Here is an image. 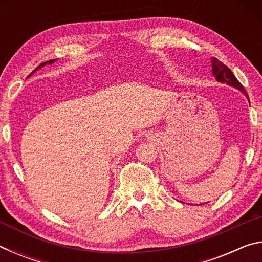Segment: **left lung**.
I'll use <instances>...</instances> for the list:
<instances>
[{"mask_svg":"<svg viewBox=\"0 0 262 262\" xmlns=\"http://www.w3.org/2000/svg\"><path fill=\"white\" fill-rule=\"evenodd\" d=\"M211 67H212L211 68L212 75H214V77L216 78L217 82L225 83L230 86L237 89V90L242 91L243 94L245 95L246 98H248L246 91L244 90V86L242 85L241 83H239V81L236 78V76H234L233 73L227 67V66H225L224 63H222V62L219 61L217 59H211ZM248 101H250V99H248ZM202 205H203V203H202Z\"/></svg>","mask_w":262,"mask_h":262,"instance_id":"8db88e82","label":"left lung"}]
</instances>
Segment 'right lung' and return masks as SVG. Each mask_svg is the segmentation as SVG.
<instances>
[{
    "label": "right lung",
    "instance_id": "right-lung-1",
    "mask_svg": "<svg viewBox=\"0 0 262 262\" xmlns=\"http://www.w3.org/2000/svg\"><path fill=\"white\" fill-rule=\"evenodd\" d=\"M54 62H55V60H50V61H46V62H43V63H41L40 66H38V67H37V68H35V69L33 70V72H32V73H31V74L29 75V76H28V77H30V76H31V75H32V74H34L35 72H37V70H38V69H41L42 67H45V66H46V64H52V63H54Z\"/></svg>",
    "mask_w": 262,
    "mask_h": 262
}]
</instances>
